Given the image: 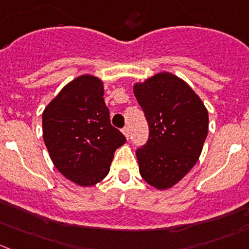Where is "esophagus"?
<instances>
[{
    "instance_id": "34e87169",
    "label": "esophagus",
    "mask_w": 249,
    "mask_h": 249,
    "mask_svg": "<svg viewBox=\"0 0 249 249\" xmlns=\"http://www.w3.org/2000/svg\"><path fill=\"white\" fill-rule=\"evenodd\" d=\"M122 132H123V134H124V137L128 139L129 138V128H128V127H124V128L122 129Z\"/></svg>"
}]
</instances>
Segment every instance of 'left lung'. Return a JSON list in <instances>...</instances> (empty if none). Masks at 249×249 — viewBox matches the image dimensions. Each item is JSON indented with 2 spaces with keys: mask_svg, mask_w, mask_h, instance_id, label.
Wrapping results in <instances>:
<instances>
[{
  "mask_svg": "<svg viewBox=\"0 0 249 249\" xmlns=\"http://www.w3.org/2000/svg\"><path fill=\"white\" fill-rule=\"evenodd\" d=\"M134 95L149 124V137L137 149L139 172L150 186L166 189L198 161L209 117L192 88L171 73H159L134 85Z\"/></svg>",
  "mask_w": 249,
  "mask_h": 249,
  "instance_id": "1",
  "label": "left lung"
}]
</instances>
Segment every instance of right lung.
<instances>
[{"mask_svg":"<svg viewBox=\"0 0 249 249\" xmlns=\"http://www.w3.org/2000/svg\"><path fill=\"white\" fill-rule=\"evenodd\" d=\"M42 133L56 169L79 186H93L110 171L113 153L126 142L111 124L103 82L80 75L42 113Z\"/></svg>","mask_w":249,"mask_h":249,"instance_id":"add662e5","label":"right lung"}]
</instances>
